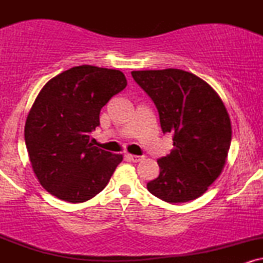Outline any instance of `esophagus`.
<instances>
[{
  "instance_id": "1",
  "label": "esophagus",
  "mask_w": 263,
  "mask_h": 263,
  "mask_svg": "<svg viewBox=\"0 0 263 263\" xmlns=\"http://www.w3.org/2000/svg\"><path fill=\"white\" fill-rule=\"evenodd\" d=\"M127 158H128L131 162L137 163V162L142 161V158H143V157H141V156H135V155H127Z\"/></svg>"
}]
</instances>
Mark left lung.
I'll use <instances>...</instances> for the list:
<instances>
[{
    "label": "left lung",
    "mask_w": 263,
    "mask_h": 263,
    "mask_svg": "<svg viewBox=\"0 0 263 263\" xmlns=\"http://www.w3.org/2000/svg\"><path fill=\"white\" fill-rule=\"evenodd\" d=\"M155 102L163 134L173 135V149L159 158V176L149 193L167 203L203 195L224 168L231 122L224 102L209 84L180 69L132 71Z\"/></svg>",
    "instance_id": "left-lung-1"
}]
</instances>
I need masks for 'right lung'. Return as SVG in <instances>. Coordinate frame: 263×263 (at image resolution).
I'll return each instance as SVG.
<instances>
[{
  "label": "right lung",
  "instance_id": "1",
  "mask_svg": "<svg viewBox=\"0 0 263 263\" xmlns=\"http://www.w3.org/2000/svg\"><path fill=\"white\" fill-rule=\"evenodd\" d=\"M127 85L122 71L74 66L38 93L25 126L33 172L43 188L69 203H84L107 185L122 155L92 146L100 111Z\"/></svg>",
  "mask_w": 263,
  "mask_h": 263
}]
</instances>
